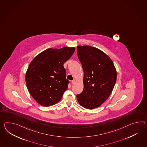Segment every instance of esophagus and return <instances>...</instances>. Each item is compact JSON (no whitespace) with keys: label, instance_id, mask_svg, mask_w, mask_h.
<instances>
[{"label":"esophagus","instance_id":"esophagus-1","mask_svg":"<svg viewBox=\"0 0 147 147\" xmlns=\"http://www.w3.org/2000/svg\"><path fill=\"white\" fill-rule=\"evenodd\" d=\"M75 80H72V81H71V83H72V84H74V83H75Z\"/></svg>","mask_w":147,"mask_h":147}]
</instances>
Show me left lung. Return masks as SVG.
Wrapping results in <instances>:
<instances>
[{
  "label": "left lung",
  "mask_w": 147,
  "mask_h": 147,
  "mask_svg": "<svg viewBox=\"0 0 147 147\" xmlns=\"http://www.w3.org/2000/svg\"><path fill=\"white\" fill-rule=\"evenodd\" d=\"M77 55L84 72V88L76 95L77 100L83 107L93 109L111 95L116 81V70L111 59L96 48L78 46Z\"/></svg>",
  "instance_id": "8db88e82"
}]
</instances>
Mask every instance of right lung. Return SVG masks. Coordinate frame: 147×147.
<instances>
[{
    "label": "right lung",
    "mask_w": 147,
    "mask_h": 147,
    "mask_svg": "<svg viewBox=\"0 0 147 147\" xmlns=\"http://www.w3.org/2000/svg\"><path fill=\"white\" fill-rule=\"evenodd\" d=\"M75 48H49L38 55L29 65L25 81L29 92L40 105L48 107L57 103L69 81L63 65L71 57Z\"/></svg>",
    "instance_id": "1"
}]
</instances>
